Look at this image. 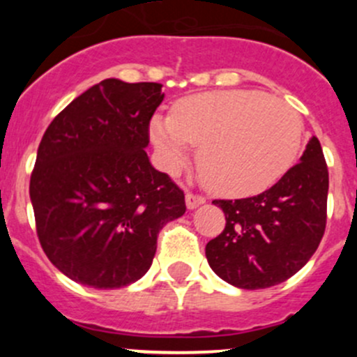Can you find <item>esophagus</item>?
<instances>
[{
    "instance_id": "34e87169",
    "label": "esophagus",
    "mask_w": 357,
    "mask_h": 357,
    "mask_svg": "<svg viewBox=\"0 0 357 357\" xmlns=\"http://www.w3.org/2000/svg\"><path fill=\"white\" fill-rule=\"evenodd\" d=\"M185 199H186V207H188V208H197L199 205H202L205 202L204 197L197 195V193H192V192L186 193Z\"/></svg>"
}]
</instances>
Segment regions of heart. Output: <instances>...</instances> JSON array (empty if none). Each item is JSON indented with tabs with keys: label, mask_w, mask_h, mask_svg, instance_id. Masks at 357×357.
I'll use <instances>...</instances> for the list:
<instances>
[{
	"label": "heart",
	"mask_w": 357,
	"mask_h": 357,
	"mask_svg": "<svg viewBox=\"0 0 357 357\" xmlns=\"http://www.w3.org/2000/svg\"><path fill=\"white\" fill-rule=\"evenodd\" d=\"M153 145L171 171L199 149V171L215 195L243 199L275 185L294 165L302 145V121L285 102L254 89L188 96L172 115H153Z\"/></svg>",
	"instance_id": "1"
}]
</instances>
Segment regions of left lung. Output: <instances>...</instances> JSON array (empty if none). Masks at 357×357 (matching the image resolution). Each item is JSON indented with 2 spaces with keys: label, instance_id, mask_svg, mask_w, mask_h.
Listing matches in <instances>:
<instances>
[{
  "label": "left lung",
  "instance_id": "obj_1",
  "mask_svg": "<svg viewBox=\"0 0 357 357\" xmlns=\"http://www.w3.org/2000/svg\"><path fill=\"white\" fill-rule=\"evenodd\" d=\"M328 167L312 136L301 162L255 197L214 200L226 226L207 243L212 271L238 289L259 290L285 282L312 257L326 226Z\"/></svg>",
  "mask_w": 357,
  "mask_h": 357
}]
</instances>
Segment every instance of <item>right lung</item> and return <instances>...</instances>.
Here are the masks:
<instances>
[{
	"instance_id": "right-lung-1",
	"label": "right lung",
	"mask_w": 357,
	"mask_h": 357,
	"mask_svg": "<svg viewBox=\"0 0 357 357\" xmlns=\"http://www.w3.org/2000/svg\"><path fill=\"white\" fill-rule=\"evenodd\" d=\"M162 100L158 82L105 79L72 100L39 143L29 186L39 243L81 285L138 282L158 231L185 214L183 190L145 152Z\"/></svg>"
}]
</instances>
